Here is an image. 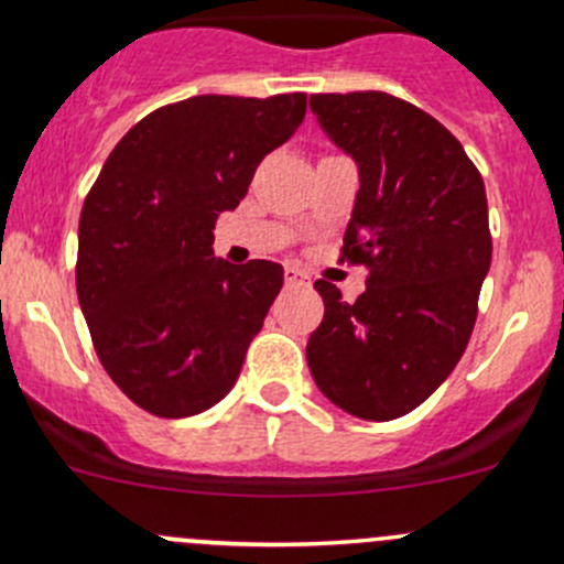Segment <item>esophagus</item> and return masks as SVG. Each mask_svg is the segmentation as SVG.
I'll list each match as a JSON object with an SVG mask.
<instances>
[{
    "label": "esophagus",
    "instance_id": "esophagus-1",
    "mask_svg": "<svg viewBox=\"0 0 564 564\" xmlns=\"http://www.w3.org/2000/svg\"><path fill=\"white\" fill-rule=\"evenodd\" d=\"M283 278H286L289 286H292V283H305V275L297 270V267H286V270H283Z\"/></svg>",
    "mask_w": 564,
    "mask_h": 564
}]
</instances>
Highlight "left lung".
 I'll use <instances>...</instances> for the list:
<instances>
[{
  "mask_svg": "<svg viewBox=\"0 0 564 564\" xmlns=\"http://www.w3.org/2000/svg\"><path fill=\"white\" fill-rule=\"evenodd\" d=\"M324 133L360 169L340 261L368 267L355 303L316 281L322 324L308 368L362 420L417 409L458 366L491 267L482 176L451 130L388 93L311 95Z\"/></svg>",
  "mask_w": 564,
  "mask_h": 564,
  "instance_id": "8db88e82",
  "label": "left lung"
}]
</instances>
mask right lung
Listing matches in <instances>:
<instances>
[{
    "label": "right lung",
    "mask_w": 564,
    "mask_h": 564,
    "mask_svg": "<svg viewBox=\"0 0 564 564\" xmlns=\"http://www.w3.org/2000/svg\"><path fill=\"white\" fill-rule=\"evenodd\" d=\"M303 117L305 93L163 106L122 135L87 193L78 303L106 373L144 412L191 417L235 388L283 267L215 259V220Z\"/></svg>",
    "instance_id": "add662e5"
}]
</instances>
